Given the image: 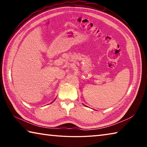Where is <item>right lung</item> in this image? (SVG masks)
I'll return each mask as SVG.
<instances>
[{
    "label": "right lung",
    "mask_w": 147,
    "mask_h": 147,
    "mask_svg": "<svg viewBox=\"0 0 147 147\" xmlns=\"http://www.w3.org/2000/svg\"><path fill=\"white\" fill-rule=\"evenodd\" d=\"M53 102H54V101H53Z\"/></svg>",
    "instance_id": "obj_1"
}]
</instances>
